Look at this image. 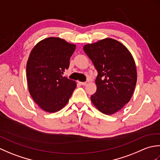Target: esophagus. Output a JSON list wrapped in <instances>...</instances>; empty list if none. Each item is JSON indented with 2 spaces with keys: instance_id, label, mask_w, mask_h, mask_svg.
<instances>
[{
  "instance_id": "obj_1",
  "label": "esophagus",
  "mask_w": 160,
  "mask_h": 160,
  "mask_svg": "<svg viewBox=\"0 0 160 160\" xmlns=\"http://www.w3.org/2000/svg\"><path fill=\"white\" fill-rule=\"evenodd\" d=\"M80 83L81 85H82V86H85V85H87V84L86 82H80Z\"/></svg>"
}]
</instances>
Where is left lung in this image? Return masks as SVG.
<instances>
[{
    "mask_svg": "<svg viewBox=\"0 0 160 160\" xmlns=\"http://www.w3.org/2000/svg\"><path fill=\"white\" fill-rule=\"evenodd\" d=\"M98 71L96 92L91 100L98 111L112 115L130 101L137 82L133 57L123 44L107 38L84 45Z\"/></svg>",
    "mask_w": 160,
    "mask_h": 160,
    "instance_id": "obj_1",
    "label": "left lung"
}]
</instances>
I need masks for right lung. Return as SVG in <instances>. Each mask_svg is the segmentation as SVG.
Wrapping results in <instances>:
<instances>
[{
  "label": "right lung",
  "mask_w": 160,
  "mask_h": 160,
  "mask_svg": "<svg viewBox=\"0 0 160 160\" xmlns=\"http://www.w3.org/2000/svg\"><path fill=\"white\" fill-rule=\"evenodd\" d=\"M76 45L56 37L40 40L30 52L26 76L33 101L48 113L65 107L77 83L63 77Z\"/></svg>",
  "instance_id": "add662e5"
}]
</instances>
